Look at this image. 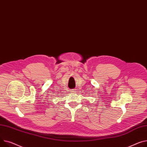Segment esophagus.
Returning a JSON list of instances; mask_svg holds the SVG:
<instances>
[{
  "label": "esophagus",
  "mask_w": 147,
  "mask_h": 147,
  "mask_svg": "<svg viewBox=\"0 0 147 147\" xmlns=\"http://www.w3.org/2000/svg\"><path fill=\"white\" fill-rule=\"evenodd\" d=\"M76 90H75V89H73L71 90L72 93H76Z\"/></svg>",
  "instance_id": "1"
}]
</instances>
